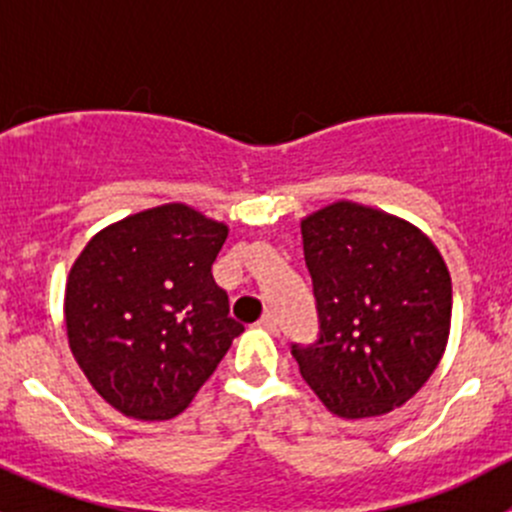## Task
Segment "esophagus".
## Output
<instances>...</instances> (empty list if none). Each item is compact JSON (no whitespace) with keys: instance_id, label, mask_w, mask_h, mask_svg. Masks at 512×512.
Masks as SVG:
<instances>
[{"instance_id":"34e87169","label":"esophagus","mask_w":512,"mask_h":512,"mask_svg":"<svg viewBox=\"0 0 512 512\" xmlns=\"http://www.w3.org/2000/svg\"><path fill=\"white\" fill-rule=\"evenodd\" d=\"M260 327L270 329V332H280V322H277V317H275V314H272V312H265V314H262Z\"/></svg>"}]
</instances>
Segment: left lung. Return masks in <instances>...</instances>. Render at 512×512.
Segmentation results:
<instances>
[{"label":"left lung","mask_w":512,"mask_h":512,"mask_svg":"<svg viewBox=\"0 0 512 512\" xmlns=\"http://www.w3.org/2000/svg\"><path fill=\"white\" fill-rule=\"evenodd\" d=\"M319 339L292 344L309 389L332 414L404 406L433 374L451 332V275L416 225L339 200L302 220Z\"/></svg>","instance_id":"8db88e82"}]
</instances>
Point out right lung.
I'll return each mask as SVG.
<instances>
[{
	"label": "right lung",
	"instance_id": "add662e5",
	"mask_svg": "<svg viewBox=\"0 0 512 512\" xmlns=\"http://www.w3.org/2000/svg\"><path fill=\"white\" fill-rule=\"evenodd\" d=\"M225 240L227 225L168 203L103 227L76 257L64 297L71 354L123 416H178L245 329L210 272Z\"/></svg>",
	"mask_w": 512,
	"mask_h": 512
}]
</instances>
